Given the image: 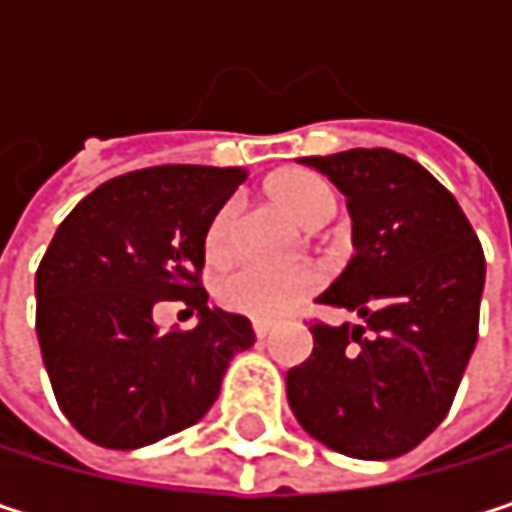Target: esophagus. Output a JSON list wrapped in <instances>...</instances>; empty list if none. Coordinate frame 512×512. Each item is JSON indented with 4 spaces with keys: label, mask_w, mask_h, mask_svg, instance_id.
Returning <instances> with one entry per match:
<instances>
[{
    "label": "esophagus",
    "mask_w": 512,
    "mask_h": 512,
    "mask_svg": "<svg viewBox=\"0 0 512 512\" xmlns=\"http://www.w3.org/2000/svg\"><path fill=\"white\" fill-rule=\"evenodd\" d=\"M252 329H255L257 338H266V335H269V329H272V323H263V320H255V326H252Z\"/></svg>",
    "instance_id": "1"
}]
</instances>
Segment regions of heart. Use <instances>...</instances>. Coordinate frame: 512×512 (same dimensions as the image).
I'll return each mask as SVG.
<instances>
[{
	"label": "heart",
	"instance_id": "1",
	"mask_svg": "<svg viewBox=\"0 0 512 512\" xmlns=\"http://www.w3.org/2000/svg\"><path fill=\"white\" fill-rule=\"evenodd\" d=\"M266 192L308 228H320L338 210V195L332 183L305 168H290V171L275 174L266 183ZM237 219H240L237 201L222 204L216 216L210 219L207 237H204V252L210 260H225L234 252ZM320 278L323 275L314 263H296V266L240 263V266L225 269L216 278L213 293L225 311H234L252 320H275L284 311H290L299 299L314 293Z\"/></svg>",
	"mask_w": 512,
	"mask_h": 512
}]
</instances>
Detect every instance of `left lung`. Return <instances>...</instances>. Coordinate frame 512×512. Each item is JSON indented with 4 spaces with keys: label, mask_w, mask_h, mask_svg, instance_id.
<instances>
[{
    "label": "left lung",
    "mask_w": 512,
    "mask_h": 512,
    "mask_svg": "<svg viewBox=\"0 0 512 512\" xmlns=\"http://www.w3.org/2000/svg\"><path fill=\"white\" fill-rule=\"evenodd\" d=\"M344 195L356 255L317 296L361 323L311 320L314 350L287 373L299 424L356 460H394L448 415L477 344L486 257L457 198L388 148L305 156Z\"/></svg>",
    "instance_id": "obj_1"
}]
</instances>
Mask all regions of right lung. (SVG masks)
I'll use <instances>...</instances> for the list:
<instances>
[{"label":"right lung","mask_w":512,"mask_h":512,"mask_svg":"<svg viewBox=\"0 0 512 512\" xmlns=\"http://www.w3.org/2000/svg\"><path fill=\"white\" fill-rule=\"evenodd\" d=\"M246 168L154 165L100 183L58 225L35 275V329L64 418L94 445L133 451L198 424L228 361L255 344L243 314L207 308L204 237ZM183 301L195 330L159 333Z\"/></svg>","instance_id":"obj_1"}]
</instances>
